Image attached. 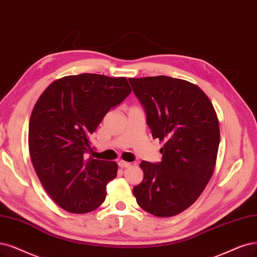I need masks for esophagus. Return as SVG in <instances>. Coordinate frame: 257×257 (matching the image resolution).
I'll use <instances>...</instances> for the list:
<instances>
[{
	"mask_svg": "<svg viewBox=\"0 0 257 257\" xmlns=\"http://www.w3.org/2000/svg\"><path fill=\"white\" fill-rule=\"evenodd\" d=\"M118 166H119V167H122V168H127V167L131 166V163L126 162V161L120 160V161H118Z\"/></svg>",
	"mask_w": 257,
	"mask_h": 257,
	"instance_id": "obj_1",
	"label": "esophagus"
}]
</instances>
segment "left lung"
I'll return each instance as SVG.
<instances>
[{"label":"left lung","instance_id":"8db88e82","mask_svg":"<svg viewBox=\"0 0 257 257\" xmlns=\"http://www.w3.org/2000/svg\"><path fill=\"white\" fill-rule=\"evenodd\" d=\"M128 80L153 138L164 142L161 162L141 163L144 180L134 195L144 211L172 217L197 200L213 175L220 142L216 112L205 93L186 80L168 76Z\"/></svg>","mask_w":257,"mask_h":257}]
</instances>
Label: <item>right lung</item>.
Returning <instances> with one entry per match:
<instances>
[{
	"instance_id": "right-lung-1",
	"label": "right lung",
	"mask_w": 257,
	"mask_h": 257,
	"mask_svg": "<svg viewBox=\"0 0 257 257\" xmlns=\"http://www.w3.org/2000/svg\"><path fill=\"white\" fill-rule=\"evenodd\" d=\"M131 88L125 77L83 73L52 82L33 109L28 147L45 191L63 210L94 211L106 199L117 164L88 159L90 137Z\"/></svg>"
}]
</instances>
